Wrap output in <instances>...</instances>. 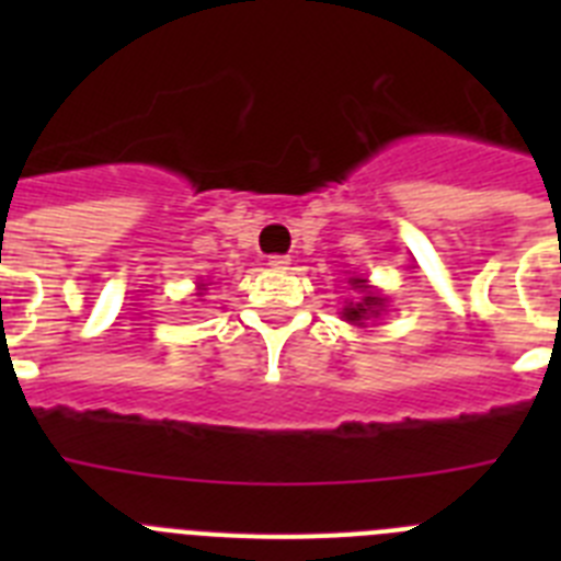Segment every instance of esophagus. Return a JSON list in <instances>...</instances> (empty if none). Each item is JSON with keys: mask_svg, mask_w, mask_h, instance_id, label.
Returning <instances> with one entry per match:
<instances>
[{"mask_svg": "<svg viewBox=\"0 0 561 561\" xmlns=\"http://www.w3.org/2000/svg\"><path fill=\"white\" fill-rule=\"evenodd\" d=\"M289 264H291L289 255H270V266H272V270L284 272V270H289Z\"/></svg>", "mask_w": 561, "mask_h": 561, "instance_id": "1", "label": "esophagus"}]
</instances>
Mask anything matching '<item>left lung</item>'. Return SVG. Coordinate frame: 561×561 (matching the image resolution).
<instances>
[{
  "label": "left lung",
  "instance_id": "8db88e82",
  "mask_svg": "<svg viewBox=\"0 0 561 561\" xmlns=\"http://www.w3.org/2000/svg\"><path fill=\"white\" fill-rule=\"evenodd\" d=\"M356 291H362V300L359 304H351L342 309V317L354 325H365V320L370 317H379L385 311V297H379L376 291H370L368 280H362V277H351L348 280Z\"/></svg>",
  "mask_w": 561,
  "mask_h": 561
}]
</instances>
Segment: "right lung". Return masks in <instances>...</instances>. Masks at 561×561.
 <instances>
[{"mask_svg":"<svg viewBox=\"0 0 561 561\" xmlns=\"http://www.w3.org/2000/svg\"><path fill=\"white\" fill-rule=\"evenodd\" d=\"M199 289H205V284H202V286H199Z\"/></svg>","mask_w":561,"mask_h":561,"instance_id":"obj_1","label":"right lung"}]
</instances>
